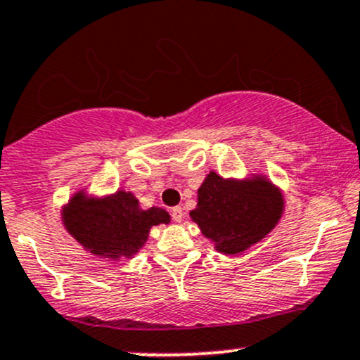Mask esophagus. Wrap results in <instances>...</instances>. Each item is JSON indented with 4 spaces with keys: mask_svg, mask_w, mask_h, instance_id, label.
Returning a JSON list of instances; mask_svg holds the SVG:
<instances>
[{
    "mask_svg": "<svg viewBox=\"0 0 360 360\" xmlns=\"http://www.w3.org/2000/svg\"><path fill=\"white\" fill-rule=\"evenodd\" d=\"M172 219L175 221V223H181V219H184V209H181L180 205L172 209Z\"/></svg>",
    "mask_w": 360,
    "mask_h": 360,
    "instance_id": "1",
    "label": "esophagus"
}]
</instances>
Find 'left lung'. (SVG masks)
I'll return each mask as SVG.
<instances>
[{"instance_id":"8db88e82","label":"left lung","mask_w":360,"mask_h":360,"mask_svg":"<svg viewBox=\"0 0 360 360\" xmlns=\"http://www.w3.org/2000/svg\"><path fill=\"white\" fill-rule=\"evenodd\" d=\"M282 207L281 192L269 181L226 180L211 172L191 216L219 252L233 255L262 240L277 224Z\"/></svg>"}]
</instances>
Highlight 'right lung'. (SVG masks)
Wrapping results in <instances>:
<instances>
[{"label":"right lung","instance_id":"obj_1","mask_svg":"<svg viewBox=\"0 0 360 360\" xmlns=\"http://www.w3.org/2000/svg\"><path fill=\"white\" fill-rule=\"evenodd\" d=\"M169 221L167 211H141L134 195L117 192L103 200L72 197L64 212V224L84 248L108 258L131 257L148 240L153 226Z\"/></svg>","mask_w":360,"mask_h":360}]
</instances>
